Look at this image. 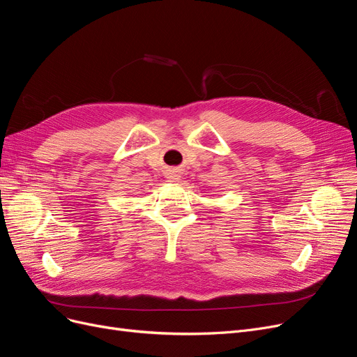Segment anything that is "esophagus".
<instances>
[{
  "label": "esophagus",
  "mask_w": 357,
  "mask_h": 357,
  "mask_svg": "<svg viewBox=\"0 0 357 357\" xmlns=\"http://www.w3.org/2000/svg\"><path fill=\"white\" fill-rule=\"evenodd\" d=\"M179 178H181V176H179L178 172H169V174H167V179H169L170 182H176Z\"/></svg>",
  "instance_id": "1"
}]
</instances>
